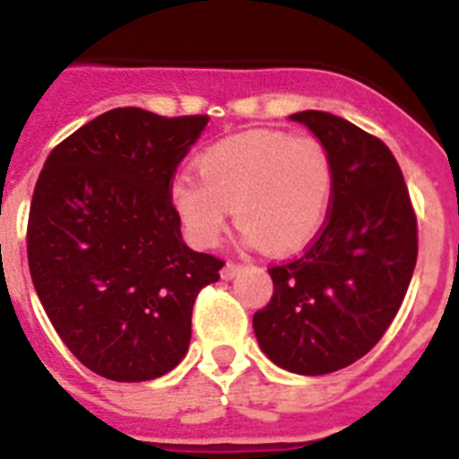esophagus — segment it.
<instances>
[{
    "mask_svg": "<svg viewBox=\"0 0 459 459\" xmlns=\"http://www.w3.org/2000/svg\"><path fill=\"white\" fill-rule=\"evenodd\" d=\"M241 269H243V264H238V262H227V264L222 266L221 275H222V278H225V280H232L234 275H237Z\"/></svg>",
    "mask_w": 459,
    "mask_h": 459,
    "instance_id": "esophagus-1",
    "label": "esophagus"
}]
</instances>
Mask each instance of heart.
<instances>
[{
  "label": "heart",
  "mask_w": 459,
  "mask_h": 459,
  "mask_svg": "<svg viewBox=\"0 0 459 459\" xmlns=\"http://www.w3.org/2000/svg\"><path fill=\"white\" fill-rule=\"evenodd\" d=\"M197 174H179L169 200L186 234L202 248L234 221L246 241L290 253L310 241L331 209L335 163L319 137L250 131L222 140L197 158Z\"/></svg>",
  "instance_id": "1"
}]
</instances>
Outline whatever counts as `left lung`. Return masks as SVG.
Instances as JSON below:
<instances>
[{
	"label": "left lung",
	"instance_id": "8db88e82",
	"mask_svg": "<svg viewBox=\"0 0 459 459\" xmlns=\"http://www.w3.org/2000/svg\"><path fill=\"white\" fill-rule=\"evenodd\" d=\"M290 119L333 156V200L303 253L269 269L273 296L253 328L275 366L315 377L351 366L386 333L419 257V222L403 169L379 137L319 109Z\"/></svg>",
	"mask_w": 459,
	"mask_h": 459
}]
</instances>
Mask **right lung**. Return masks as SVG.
Here are the masks:
<instances>
[{"label":"right lung","mask_w":459,"mask_h":459,"mask_svg":"<svg viewBox=\"0 0 459 459\" xmlns=\"http://www.w3.org/2000/svg\"><path fill=\"white\" fill-rule=\"evenodd\" d=\"M206 115L115 108L59 142L36 181L27 259L36 294L73 356L112 381L179 366L202 287L222 259L181 238L169 186Z\"/></svg>","instance_id":"obj_1"}]
</instances>
